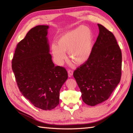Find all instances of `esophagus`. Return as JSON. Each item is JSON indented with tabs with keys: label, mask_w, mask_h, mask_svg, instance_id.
<instances>
[{
	"label": "esophagus",
	"mask_w": 133,
	"mask_h": 133,
	"mask_svg": "<svg viewBox=\"0 0 133 133\" xmlns=\"http://www.w3.org/2000/svg\"><path fill=\"white\" fill-rule=\"evenodd\" d=\"M68 74H69V77H71V76L73 75V71L71 70H68Z\"/></svg>",
	"instance_id": "obj_1"
}]
</instances>
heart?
Wrapping results in <instances>:
<instances>
[{"instance_id": "1", "label": "heart", "mask_w": 133, "mask_h": 133, "mask_svg": "<svg viewBox=\"0 0 133 133\" xmlns=\"http://www.w3.org/2000/svg\"><path fill=\"white\" fill-rule=\"evenodd\" d=\"M58 45L52 44L51 52L56 63L61 64L68 52L70 60L82 64L88 60L92 52V35L86 26H81L65 32L59 38Z\"/></svg>"}]
</instances>
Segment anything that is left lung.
I'll use <instances>...</instances> for the list:
<instances>
[{
    "label": "left lung",
    "mask_w": 133,
    "mask_h": 133,
    "mask_svg": "<svg viewBox=\"0 0 133 133\" xmlns=\"http://www.w3.org/2000/svg\"><path fill=\"white\" fill-rule=\"evenodd\" d=\"M99 33L89 59L73 76L86 104L94 106L108 99L119 83L122 52L113 34L98 24Z\"/></svg>",
    "instance_id": "8db88e82"
}]
</instances>
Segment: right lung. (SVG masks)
I'll return each mask as SVG.
<instances>
[{"label":"right lung","instance_id":"add662e5","mask_svg":"<svg viewBox=\"0 0 133 133\" xmlns=\"http://www.w3.org/2000/svg\"><path fill=\"white\" fill-rule=\"evenodd\" d=\"M49 26L31 29L17 44L12 69L22 94L34 106L44 110L59 103V92L68 78L66 70L55 66L47 37Z\"/></svg>","mask_w":133,"mask_h":133}]
</instances>
